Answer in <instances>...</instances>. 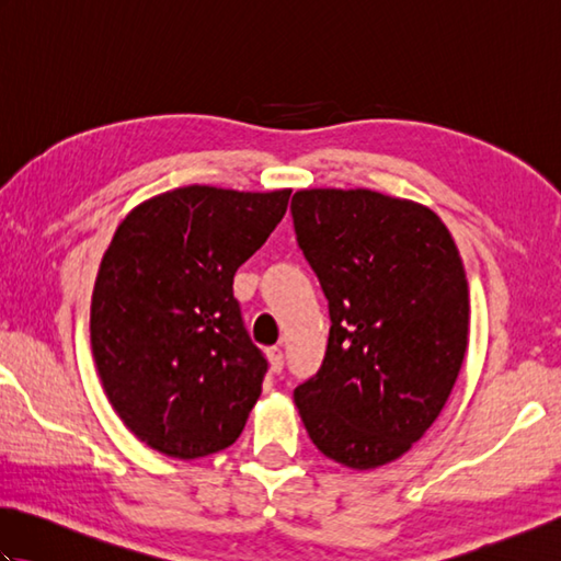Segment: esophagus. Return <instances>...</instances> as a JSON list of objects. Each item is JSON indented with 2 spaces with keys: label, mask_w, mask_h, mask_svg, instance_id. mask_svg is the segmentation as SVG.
Here are the masks:
<instances>
[{
  "label": "esophagus",
  "mask_w": 561,
  "mask_h": 561,
  "mask_svg": "<svg viewBox=\"0 0 561 561\" xmlns=\"http://www.w3.org/2000/svg\"><path fill=\"white\" fill-rule=\"evenodd\" d=\"M267 362H270V368H272L274 374H282V368H284V354H282L279 347H270V350H267Z\"/></svg>",
  "instance_id": "obj_1"
}]
</instances>
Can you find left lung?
<instances>
[{
    "label": "left lung",
    "instance_id": "1",
    "mask_svg": "<svg viewBox=\"0 0 561 561\" xmlns=\"http://www.w3.org/2000/svg\"><path fill=\"white\" fill-rule=\"evenodd\" d=\"M291 217L332 323L294 402L320 453L371 470L424 436L456 383L470 328L462 260L432 209L374 190H299Z\"/></svg>",
    "mask_w": 561,
    "mask_h": 561
}]
</instances>
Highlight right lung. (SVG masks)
<instances>
[{"instance_id":"right-lung-1","label":"right lung","mask_w":561,"mask_h":561,"mask_svg":"<svg viewBox=\"0 0 561 561\" xmlns=\"http://www.w3.org/2000/svg\"><path fill=\"white\" fill-rule=\"evenodd\" d=\"M291 190L187 185L117 226L91 299V350L125 426L163 456L229 448L260 398L267 359L250 340L233 274L267 241Z\"/></svg>"}]
</instances>
